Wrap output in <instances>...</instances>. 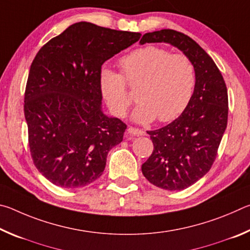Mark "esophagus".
I'll list each match as a JSON object with an SVG mask.
<instances>
[{"mask_svg": "<svg viewBox=\"0 0 250 250\" xmlns=\"http://www.w3.org/2000/svg\"><path fill=\"white\" fill-rule=\"evenodd\" d=\"M128 133L132 134V135H145L146 134L145 131L141 129L134 128V126H130V128H128Z\"/></svg>", "mask_w": 250, "mask_h": 250, "instance_id": "34e87169", "label": "esophagus"}]
</instances>
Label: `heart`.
Segmentation results:
<instances>
[{
	"label": "heart",
	"instance_id": "1",
	"mask_svg": "<svg viewBox=\"0 0 250 250\" xmlns=\"http://www.w3.org/2000/svg\"><path fill=\"white\" fill-rule=\"evenodd\" d=\"M119 66L122 74L104 68L99 77L101 96L112 115L122 117L132 104L126 84L140 86L139 104L132 112V119L139 124H149L155 118L160 122L174 120L191 103L196 73L186 55L146 46L122 57Z\"/></svg>",
	"mask_w": 250,
	"mask_h": 250
}]
</instances>
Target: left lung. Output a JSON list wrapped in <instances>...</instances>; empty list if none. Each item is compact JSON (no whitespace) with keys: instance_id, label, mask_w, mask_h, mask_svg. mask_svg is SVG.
I'll list each match as a JSON object with an SVG mask.
<instances>
[{"instance_id":"obj_1","label":"left lung","mask_w":250,"mask_h":250,"mask_svg":"<svg viewBox=\"0 0 250 250\" xmlns=\"http://www.w3.org/2000/svg\"><path fill=\"white\" fill-rule=\"evenodd\" d=\"M167 43L195 67L196 86L182 115L163 128L146 131L153 152L142 164L146 179L167 191L188 188L210 170L227 126L226 83L213 59L191 37L174 29L146 33L140 44Z\"/></svg>"}]
</instances>
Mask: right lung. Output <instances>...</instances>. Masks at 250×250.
Masks as SVG:
<instances>
[{
    "label": "right lung",
    "mask_w": 250,
    "mask_h": 250,
    "mask_svg": "<svg viewBox=\"0 0 250 250\" xmlns=\"http://www.w3.org/2000/svg\"><path fill=\"white\" fill-rule=\"evenodd\" d=\"M140 36L79 22L36 54L24 115L33 162L53 184L83 188L103 174L108 152L122 141L126 125L101 109V66Z\"/></svg>",
    "instance_id": "right-lung-1"
}]
</instances>
